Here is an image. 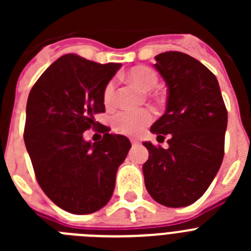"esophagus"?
I'll return each instance as SVG.
<instances>
[{
	"instance_id": "34e87169",
	"label": "esophagus",
	"mask_w": 251,
	"mask_h": 251,
	"mask_svg": "<svg viewBox=\"0 0 251 251\" xmlns=\"http://www.w3.org/2000/svg\"><path fill=\"white\" fill-rule=\"evenodd\" d=\"M130 143H132V146H136V145H138L139 142L137 141V139H130Z\"/></svg>"
}]
</instances>
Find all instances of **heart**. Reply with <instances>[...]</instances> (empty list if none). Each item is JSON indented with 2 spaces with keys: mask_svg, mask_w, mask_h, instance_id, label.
Returning <instances> with one entry per match:
<instances>
[{
  "mask_svg": "<svg viewBox=\"0 0 251 251\" xmlns=\"http://www.w3.org/2000/svg\"><path fill=\"white\" fill-rule=\"evenodd\" d=\"M128 80L136 84L143 92H151L157 86L158 76L156 72L147 66H136L127 74ZM115 83L109 81L104 88L103 100L106 106H112L114 104ZM153 113L147 108H142L137 110H121L112 118L113 129L121 134L127 136H136L147 127L152 122Z\"/></svg>",
  "mask_w": 251,
  "mask_h": 251,
  "instance_id": "obj_1",
  "label": "heart"
}]
</instances>
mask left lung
I'll return each mask as SVG.
<instances>
[{
	"mask_svg": "<svg viewBox=\"0 0 251 251\" xmlns=\"http://www.w3.org/2000/svg\"><path fill=\"white\" fill-rule=\"evenodd\" d=\"M154 59L167 84V105L151 132L170 139L167 150L143 142L150 153L146 188L161 205L185 207L205 194L223 163L227 110L216 76L199 60L178 51Z\"/></svg>",
	"mask_w": 251,
	"mask_h": 251,
	"instance_id": "left-lung-1",
	"label": "left lung"
}]
</instances>
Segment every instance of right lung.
<instances>
[{
	"instance_id": "right-lung-1",
	"label": "right lung",
	"mask_w": 251,
	"mask_h": 251,
	"mask_svg": "<svg viewBox=\"0 0 251 251\" xmlns=\"http://www.w3.org/2000/svg\"><path fill=\"white\" fill-rule=\"evenodd\" d=\"M121 64H98L74 54L59 57L28 94L24 139L37 182L55 205L75 215L104 207L130 148L122 134L101 126V141L82 134L105 112L103 92Z\"/></svg>"
}]
</instances>
